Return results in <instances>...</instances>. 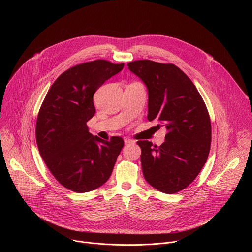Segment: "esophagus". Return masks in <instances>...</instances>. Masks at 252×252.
I'll return each instance as SVG.
<instances>
[{
  "instance_id": "obj_1",
  "label": "esophagus",
  "mask_w": 252,
  "mask_h": 252,
  "mask_svg": "<svg viewBox=\"0 0 252 252\" xmlns=\"http://www.w3.org/2000/svg\"><path fill=\"white\" fill-rule=\"evenodd\" d=\"M124 140H125L126 145H128V143H129V145H130V143H134V140L131 139V138H129V137H125Z\"/></svg>"
}]
</instances>
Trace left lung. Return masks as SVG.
I'll use <instances>...</instances> for the list:
<instances>
[{"label":"left lung","mask_w":252,"mask_h":252,"mask_svg":"<svg viewBox=\"0 0 252 252\" xmlns=\"http://www.w3.org/2000/svg\"><path fill=\"white\" fill-rule=\"evenodd\" d=\"M127 65L149 90V121L157 120L167 130L159 147L137 141L143 176L161 192L181 191L207 160L211 143L207 107L191 80L175 64L139 60Z\"/></svg>","instance_id":"left-lung-1"}]
</instances>
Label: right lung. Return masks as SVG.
Returning a JSON list of instances; mask_svg holds the SVG:
<instances>
[{"mask_svg":"<svg viewBox=\"0 0 252 252\" xmlns=\"http://www.w3.org/2000/svg\"><path fill=\"white\" fill-rule=\"evenodd\" d=\"M125 63L95 60L66 69L50 88L39 111L35 138L41 157L57 181L71 191L94 190L110 178L124 147L89 132L95 91Z\"/></svg>","mask_w":252,"mask_h":252,"instance_id":"right-lung-1","label":"right lung"}]
</instances>
